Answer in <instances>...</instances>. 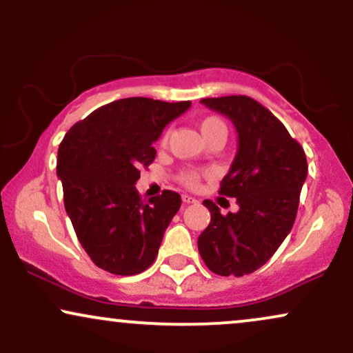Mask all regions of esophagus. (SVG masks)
I'll list each match as a JSON object with an SVG mask.
<instances>
[{
	"instance_id": "obj_1",
	"label": "esophagus",
	"mask_w": 353,
	"mask_h": 353,
	"mask_svg": "<svg viewBox=\"0 0 353 353\" xmlns=\"http://www.w3.org/2000/svg\"><path fill=\"white\" fill-rule=\"evenodd\" d=\"M182 202L184 203H197V200L194 197H190V195H182Z\"/></svg>"
}]
</instances>
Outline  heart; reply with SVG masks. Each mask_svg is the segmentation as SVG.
Listing matches in <instances>:
<instances>
[{"label": "heart", "mask_w": 353, "mask_h": 353, "mask_svg": "<svg viewBox=\"0 0 353 353\" xmlns=\"http://www.w3.org/2000/svg\"><path fill=\"white\" fill-rule=\"evenodd\" d=\"M200 130H202V133H203V137L207 138V137H210V135H213V133H216V132H225L226 133V125H225V122H223V120L220 119V117H215V115H210V117H205L202 122H200ZM168 140H169V132H166L163 135V145L164 143H168ZM179 181L182 182V184H184L185 187H190V189H195V187L199 185V181H200V177H199V174L197 172H194V171H185V172H182L181 176H179Z\"/></svg>", "instance_id": "b5f03b06"}]
</instances>
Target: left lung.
<instances>
[{
    "instance_id": "left-lung-1",
    "label": "left lung",
    "mask_w": 353,
    "mask_h": 353,
    "mask_svg": "<svg viewBox=\"0 0 353 353\" xmlns=\"http://www.w3.org/2000/svg\"><path fill=\"white\" fill-rule=\"evenodd\" d=\"M200 102L226 115L238 132V153L220 194L236 199L239 210L223 215L212 200H203L212 220L199 236V252L213 274L243 276L264 265L293 228L307 174L306 154L285 125L252 97Z\"/></svg>"
}]
</instances>
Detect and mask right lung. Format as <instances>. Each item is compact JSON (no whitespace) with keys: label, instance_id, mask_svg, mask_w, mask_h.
Wrapping results in <instances>:
<instances>
[{"label":"right lung","instance_id":"obj_1","mask_svg":"<svg viewBox=\"0 0 353 353\" xmlns=\"http://www.w3.org/2000/svg\"><path fill=\"white\" fill-rule=\"evenodd\" d=\"M190 101L127 97L74 123L58 148L57 174L65 210L91 261L115 275H135L158 256L181 195L163 190L143 203L140 169L156 158L153 143Z\"/></svg>","mask_w":353,"mask_h":353}]
</instances>
